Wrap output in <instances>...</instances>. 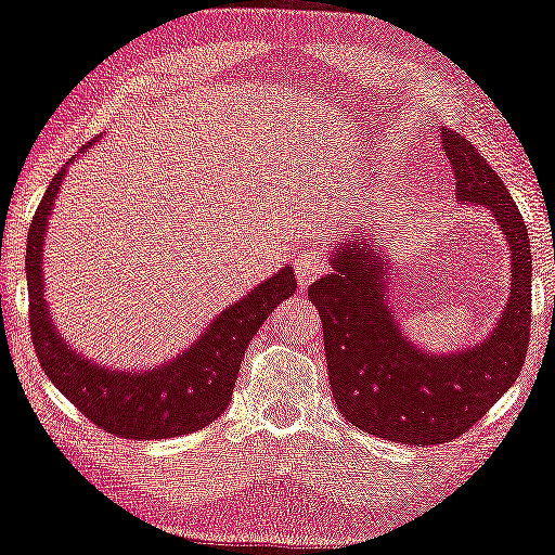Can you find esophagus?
Masks as SVG:
<instances>
[{
  "label": "esophagus",
  "mask_w": 555,
  "mask_h": 555,
  "mask_svg": "<svg viewBox=\"0 0 555 555\" xmlns=\"http://www.w3.org/2000/svg\"><path fill=\"white\" fill-rule=\"evenodd\" d=\"M328 271V258L323 256V253H302L295 260V273H297V282L299 286H307L310 282H315V279L323 276V273Z\"/></svg>",
  "instance_id": "esophagus-1"
}]
</instances>
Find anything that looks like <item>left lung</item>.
Wrapping results in <instances>:
<instances>
[{"label":"left lung","mask_w":555,"mask_h":555,"mask_svg":"<svg viewBox=\"0 0 555 555\" xmlns=\"http://www.w3.org/2000/svg\"><path fill=\"white\" fill-rule=\"evenodd\" d=\"M442 150L455 170L460 202L491 209L509 240L512 289L491 336L465 351L416 349L387 307L392 271L366 232L338 243L331 271L307 289L323 320L338 411L366 434L416 447L450 442L480 422L514 385L530 346L532 256L522 217L473 142L442 129Z\"/></svg>","instance_id":"obj_1"}]
</instances>
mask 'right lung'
Wrapping results in <instances>:
<instances>
[{
  "label": "right lung",
  "mask_w": 555,
  "mask_h": 555,
  "mask_svg": "<svg viewBox=\"0 0 555 555\" xmlns=\"http://www.w3.org/2000/svg\"><path fill=\"white\" fill-rule=\"evenodd\" d=\"M92 144V142H90ZM87 146H82V152ZM66 170L53 176L30 222L25 269L30 295V338L38 362L56 390L92 424L124 439H170L209 426L224 413L240 364L273 307L297 292L295 271L284 266L209 323L196 344L170 362L144 372L111 370L64 344L43 297V237Z\"/></svg>",
  "instance_id": "right-lung-1"
}]
</instances>
